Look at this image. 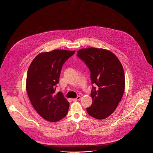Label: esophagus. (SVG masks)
<instances>
[{"mask_svg":"<svg viewBox=\"0 0 153 153\" xmlns=\"http://www.w3.org/2000/svg\"><path fill=\"white\" fill-rule=\"evenodd\" d=\"M81 99V97H78L76 98H72V101H78V100H79Z\"/></svg>","mask_w":153,"mask_h":153,"instance_id":"1","label":"esophagus"}]
</instances>
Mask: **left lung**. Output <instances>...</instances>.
<instances>
[{"instance_id": "left-lung-1", "label": "left lung", "mask_w": 153, "mask_h": 153, "mask_svg": "<svg viewBox=\"0 0 153 153\" xmlns=\"http://www.w3.org/2000/svg\"><path fill=\"white\" fill-rule=\"evenodd\" d=\"M77 53L89 68L92 83L98 87H93L91 93L92 104L87 112L98 120L107 118L117 108L124 92L123 65L114 53L105 49L91 47Z\"/></svg>"}]
</instances>
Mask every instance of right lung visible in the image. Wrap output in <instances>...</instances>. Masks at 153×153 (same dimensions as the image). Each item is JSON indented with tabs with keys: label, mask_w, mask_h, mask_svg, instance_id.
I'll use <instances>...</instances> for the list:
<instances>
[{
	"label": "right lung",
	"mask_w": 153,
	"mask_h": 153,
	"mask_svg": "<svg viewBox=\"0 0 153 153\" xmlns=\"http://www.w3.org/2000/svg\"><path fill=\"white\" fill-rule=\"evenodd\" d=\"M75 51L54 49L38 54L27 70L26 89L32 105L48 121L57 122L68 113L69 102L61 92L55 93L63 64Z\"/></svg>",
	"instance_id": "obj_1"
}]
</instances>
